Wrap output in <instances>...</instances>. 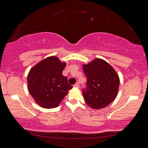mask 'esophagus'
Instances as JSON below:
<instances>
[{"instance_id": "obj_1", "label": "esophagus", "mask_w": 148, "mask_h": 148, "mask_svg": "<svg viewBox=\"0 0 148 148\" xmlns=\"http://www.w3.org/2000/svg\"><path fill=\"white\" fill-rule=\"evenodd\" d=\"M74 88H79V84L78 83H76V84H74Z\"/></svg>"}]
</instances>
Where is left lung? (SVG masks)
<instances>
[{
    "label": "left lung",
    "instance_id": "8db88e82",
    "mask_svg": "<svg viewBox=\"0 0 148 148\" xmlns=\"http://www.w3.org/2000/svg\"><path fill=\"white\" fill-rule=\"evenodd\" d=\"M83 69L88 78L87 89L83 91L85 103L94 110L108 106L118 94L120 79L116 72L101 58L84 64Z\"/></svg>",
    "mask_w": 148,
    "mask_h": 148
}]
</instances>
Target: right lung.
Returning <instances> with one entry per match:
<instances>
[{
    "label": "right lung",
    "instance_id": "1",
    "mask_svg": "<svg viewBox=\"0 0 148 148\" xmlns=\"http://www.w3.org/2000/svg\"><path fill=\"white\" fill-rule=\"evenodd\" d=\"M66 66L57 56H49L36 64L27 75V88L35 102L43 108L58 106L72 86L62 74Z\"/></svg>",
    "mask_w": 148,
    "mask_h": 148
}]
</instances>
